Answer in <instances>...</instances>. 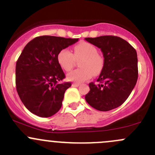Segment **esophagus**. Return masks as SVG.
<instances>
[{"label":"esophagus","mask_w":155,"mask_h":155,"mask_svg":"<svg viewBox=\"0 0 155 155\" xmlns=\"http://www.w3.org/2000/svg\"><path fill=\"white\" fill-rule=\"evenodd\" d=\"M72 86H73V87H79L80 84H79V83H77V82H76V83H73Z\"/></svg>","instance_id":"1"}]
</instances>
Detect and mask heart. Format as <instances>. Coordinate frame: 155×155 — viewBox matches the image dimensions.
<instances>
[{"label": "heart", "mask_w": 155, "mask_h": 155, "mask_svg": "<svg viewBox=\"0 0 155 155\" xmlns=\"http://www.w3.org/2000/svg\"><path fill=\"white\" fill-rule=\"evenodd\" d=\"M74 59L81 60L78 62L80 68L67 74L68 81L84 82L99 74L103 68V59L98 55L95 46L87 42H81L74 46V53L68 49H62L57 55V61L61 68L65 71L71 70L74 64Z\"/></svg>", "instance_id": "obj_1"}]
</instances>
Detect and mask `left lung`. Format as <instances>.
<instances>
[{
  "label": "left lung",
  "mask_w": 155,
  "mask_h": 155,
  "mask_svg": "<svg viewBox=\"0 0 155 155\" xmlns=\"http://www.w3.org/2000/svg\"><path fill=\"white\" fill-rule=\"evenodd\" d=\"M85 40L100 49L104 56L103 68L97 84L90 83V90L85 96L86 101L99 111L117 108L129 97L137 81L136 50L125 40L112 35Z\"/></svg>",
  "instance_id": "left-lung-1"
}]
</instances>
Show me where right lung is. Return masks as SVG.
Instances as JSON below:
<instances>
[{
  "label": "right lung",
  "instance_id": "1",
  "mask_svg": "<svg viewBox=\"0 0 155 155\" xmlns=\"http://www.w3.org/2000/svg\"><path fill=\"white\" fill-rule=\"evenodd\" d=\"M78 38L37 37L28 43L16 65V87L21 101L29 111L41 117H51L62 107L70 82L57 61L60 50L72 45Z\"/></svg>",
  "mask_w": 155,
  "mask_h": 155
}]
</instances>
